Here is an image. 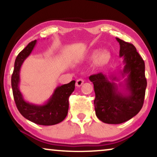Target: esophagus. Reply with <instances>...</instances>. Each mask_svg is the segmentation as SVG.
<instances>
[{"label": "esophagus", "mask_w": 157, "mask_h": 157, "mask_svg": "<svg viewBox=\"0 0 157 157\" xmlns=\"http://www.w3.org/2000/svg\"><path fill=\"white\" fill-rule=\"evenodd\" d=\"M83 82H84V80H83V79L79 78V79H78V80L76 81V86L77 87H80V86H82Z\"/></svg>", "instance_id": "esophagus-1"}]
</instances>
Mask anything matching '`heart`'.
<instances>
[{
    "mask_svg": "<svg viewBox=\"0 0 157 157\" xmlns=\"http://www.w3.org/2000/svg\"><path fill=\"white\" fill-rule=\"evenodd\" d=\"M96 54L97 53H94L93 56H92V58H95L96 56ZM109 53L108 52H106V51H103V52L100 53L98 55V57H97V63L99 64H104L105 63H106L107 61H109Z\"/></svg>",
    "mask_w": 157,
    "mask_h": 157,
    "instance_id": "obj_1",
    "label": "heart"
}]
</instances>
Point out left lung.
Listing matches in <instances>:
<instances>
[{"instance_id":"8db88e82","label":"left lung","mask_w":157,"mask_h":157,"mask_svg":"<svg viewBox=\"0 0 157 157\" xmlns=\"http://www.w3.org/2000/svg\"><path fill=\"white\" fill-rule=\"evenodd\" d=\"M119 43V56L123 58V70L109 76L102 73L91 75L89 80L95 91L96 117L106 124H119L135 117L142 108L147 88L144 61L134 46L116 38ZM121 79L122 82L115 83Z\"/></svg>"}]
</instances>
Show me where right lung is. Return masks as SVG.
Returning <instances> with one entry per match:
<instances>
[{"label":"right lung","mask_w":157,"mask_h":157,"mask_svg":"<svg viewBox=\"0 0 157 157\" xmlns=\"http://www.w3.org/2000/svg\"><path fill=\"white\" fill-rule=\"evenodd\" d=\"M36 43V40L29 43L16 57L11 76L13 94L17 109L23 117L39 125H55L61 122L67 116L68 98L74 91L76 81H72L67 84L57 86L51 97L43 104H31L25 101L19 89L20 71L23 63L33 51Z\"/></svg>","instance_id":"obj_1"}]
</instances>
